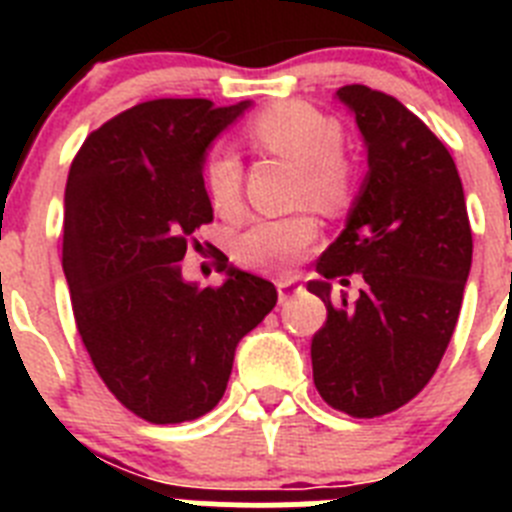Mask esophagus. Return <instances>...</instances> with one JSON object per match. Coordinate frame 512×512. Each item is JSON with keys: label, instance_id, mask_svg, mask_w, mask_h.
<instances>
[{"label": "esophagus", "instance_id": "1", "mask_svg": "<svg viewBox=\"0 0 512 512\" xmlns=\"http://www.w3.org/2000/svg\"><path fill=\"white\" fill-rule=\"evenodd\" d=\"M300 284L295 282V279H279L277 282V292H279V302H287L289 297L297 295L300 292Z\"/></svg>", "mask_w": 512, "mask_h": 512}]
</instances>
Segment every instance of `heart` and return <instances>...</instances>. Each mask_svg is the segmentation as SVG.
Masks as SVG:
<instances>
[{"mask_svg":"<svg viewBox=\"0 0 512 512\" xmlns=\"http://www.w3.org/2000/svg\"><path fill=\"white\" fill-rule=\"evenodd\" d=\"M246 138L261 151L297 164V200L328 215L346 210L356 189V169L343 156V130L333 117L310 104L282 102L253 117L246 125ZM202 182L220 215L241 212L243 166L230 148H212L202 166ZM315 238L318 220L307 210L261 217L235 238L233 256L248 269L284 274L310 251Z\"/></svg>","mask_w":512,"mask_h":512,"instance_id":"heart-1","label":"heart"}]
</instances>
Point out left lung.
Wrapping results in <instances>:
<instances>
[{
	"mask_svg": "<svg viewBox=\"0 0 512 512\" xmlns=\"http://www.w3.org/2000/svg\"><path fill=\"white\" fill-rule=\"evenodd\" d=\"M369 171L346 228L307 282L328 307L312 336V379L330 408L379 418L431 382L454 336L472 269V228L454 158L420 117L390 94L348 84ZM356 303H333L328 278L353 271Z\"/></svg>",
	"mask_w": 512,
	"mask_h": 512,
	"instance_id": "obj_1",
	"label": "left lung"
}]
</instances>
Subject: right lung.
Masks as SVG:
<instances>
[{"label": "right lung", "instance_id": "right-lung-1", "mask_svg": "<svg viewBox=\"0 0 512 512\" xmlns=\"http://www.w3.org/2000/svg\"><path fill=\"white\" fill-rule=\"evenodd\" d=\"M248 107V99L135 104L89 133L71 164L63 274L76 328L107 390L148 423L210 413L238 341L277 305L274 284L223 253L220 287L187 282L179 264L194 230L212 223L207 148Z\"/></svg>", "mask_w": 512, "mask_h": 512}]
</instances>
